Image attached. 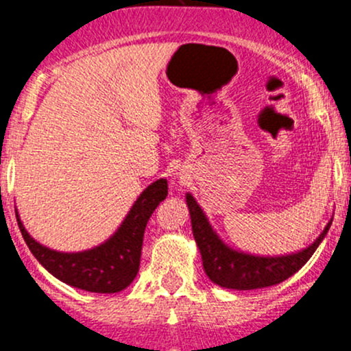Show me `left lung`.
Listing matches in <instances>:
<instances>
[{
  "label": "left lung",
  "instance_id": "left-lung-1",
  "mask_svg": "<svg viewBox=\"0 0 351 351\" xmlns=\"http://www.w3.org/2000/svg\"><path fill=\"white\" fill-rule=\"evenodd\" d=\"M186 205L192 217L193 238L200 250L205 274L214 284L226 289H263L287 280L307 263L331 226L329 221L319 238L299 253L285 254V256H254V254L231 250L228 244L222 243L208 224L204 210L198 207L195 198L190 193H186Z\"/></svg>",
  "mask_w": 351,
  "mask_h": 351
}]
</instances>
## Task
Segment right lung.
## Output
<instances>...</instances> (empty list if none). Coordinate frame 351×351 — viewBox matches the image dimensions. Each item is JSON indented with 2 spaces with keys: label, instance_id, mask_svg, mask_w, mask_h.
<instances>
[{
  "label": "right lung",
  "instance_id": "obj_1",
  "mask_svg": "<svg viewBox=\"0 0 351 351\" xmlns=\"http://www.w3.org/2000/svg\"><path fill=\"white\" fill-rule=\"evenodd\" d=\"M168 195V182L158 180L147 186L119 231L100 246L81 253H61L49 250L30 238L16 214L19 228L38 263L64 284L97 293H115L132 284L139 271L141 251H143L144 229L159 202Z\"/></svg>",
  "mask_w": 351,
  "mask_h": 351
}]
</instances>
